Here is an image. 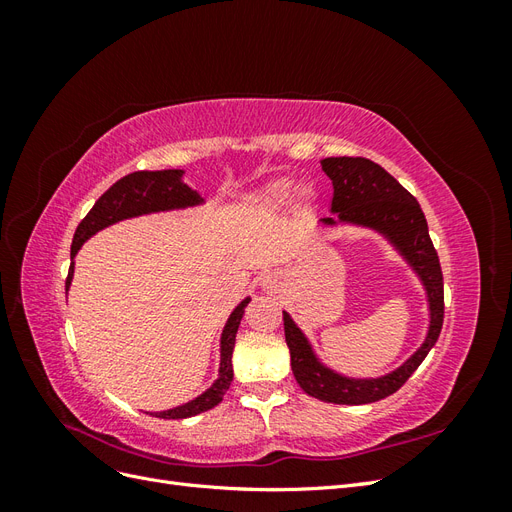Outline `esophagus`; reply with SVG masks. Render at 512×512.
Wrapping results in <instances>:
<instances>
[{"label":"esophagus","mask_w":512,"mask_h":512,"mask_svg":"<svg viewBox=\"0 0 512 512\" xmlns=\"http://www.w3.org/2000/svg\"><path fill=\"white\" fill-rule=\"evenodd\" d=\"M262 288H265V290H273L275 288V282H273V277L271 275H267V277H262Z\"/></svg>","instance_id":"obj_1"}]
</instances>
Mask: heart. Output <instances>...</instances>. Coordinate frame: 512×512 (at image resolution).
I'll use <instances>...</instances> for the list:
<instances>
[{
	"label": "heart",
	"mask_w": 512,
	"mask_h": 512,
	"mask_svg": "<svg viewBox=\"0 0 512 512\" xmlns=\"http://www.w3.org/2000/svg\"><path fill=\"white\" fill-rule=\"evenodd\" d=\"M294 192H297V183H294V179H277V181H271L269 185H265V188L256 194V203L260 207H267V209L284 207L286 203H290ZM301 194L305 196L307 192L301 190Z\"/></svg>",
	"instance_id": "heart-1"
}]
</instances>
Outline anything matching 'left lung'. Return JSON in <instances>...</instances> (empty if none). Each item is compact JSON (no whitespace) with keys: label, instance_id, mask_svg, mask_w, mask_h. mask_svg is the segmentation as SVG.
I'll return each mask as SVG.
<instances>
[{"label":"left lung","instance_id":"left-lung-1","mask_svg":"<svg viewBox=\"0 0 512 512\" xmlns=\"http://www.w3.org/2000/svg\"><path fill=\"white\" fill-rule=\"evenodd\" d=\"M320 166L333 183L329 213L324 228H365L389 243L397 256L418 277L427 301V333L408 359L389 374L361 378L348 376L320 359L314 344L288 312H284V333L290 350L292 374L301 389L327 404L361 406L380 401L401 389L414 369L436 346L444 318V282L427 220L416 198L393 175L367 158H324Z\"/></svg>","mask_w":512,"mask_h":512}]
</instances>
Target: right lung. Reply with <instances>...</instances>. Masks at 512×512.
Segmentation results:
<instances>
[{
    "mask_svg": "<svg viewBox=\"0 0 512 512\" xmlns=\"http://www.w3.org/2000/svg\"><path fill=\"white\" fill-rule=\"evenodd\" d=\"M183 173L185 170L181 168L138 170V173H130L126 177H121L117 183H113L111 188L98 198V203L91 207V211L85 215V220L74 232L72 247H70L72 265L68 271L66 290H70L72 277H74V256L79 254L83 243L94 237L96 232L123 220L141 218V215L181 211V209L205 205V198L183 181ZM250 301L252 297H245L235 309H232L224 324L222 335H220L218 378L213 380L209 389L200 393L198 397L185 401L181 406L162 410V412H151V416L190 418L220 404L232 382V350H235V337L239 331L241 318L245 314V307Z\"/></svg>",
    "mask_w": 512,
    "mask_h": 512,
    "instance_id": "right-lung-1",
    "label": "right lung"
}]
</instances>
